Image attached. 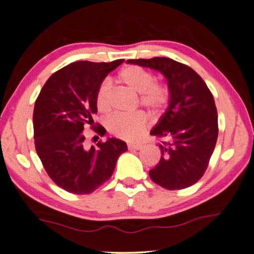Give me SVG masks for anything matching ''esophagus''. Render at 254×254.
I'll list each match as a JSON object with an SVG mask.
<instances>
[{"label":"esophagus","mask_w":254,"mask_h":254,"mask_svg":"<svg viewBox=\"0 0 254 254\" xmlns=\"http://www.w3.org/2000/svg\"><path fill=\"white\" fill-rule=\"evenodd\" d=\"M142 147H143L142 144H131V143L128 144V149H130V150H140V149H142Z\"/></svg>","instance_id":"1"}]
</instances>
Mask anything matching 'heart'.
<instances>
[{"label": "heart", "mask_w": 254, "mask_h": 254, "mask_svg": "<svg viewBox=\"0 0 254 254\" xmlns=\"http://www.w3.org/2000/svg\"><path fill=\"white\" fill-rule=\"evenodd\" d=\"M118 81L135 93H140V104L150 113H157L168 105L170 99L169 88L162 83L155 82L150 71L137 67L127 65L118 74ZM96 105L100 113L111 110V86L103 83L96 95ZM107 128L116 136L134 142L141 137L145 128L143 114H116L107 121Z\"/></svg>", "instance_id": "b5f03b06"}]
</instances>
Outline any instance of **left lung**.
<instances>
[{
    "label": "left lung",
    "instance_id": "left-lung-1",
    "mask_svg": "<svg viewBox=\"0 0 254 254\" xmlns=\"http://www.w3.org/2000/svg\"><path fill=\"white\" fill-rule=\"evenodd\" d=\"M164 75L170 91L169 106L150 134L163 138L162 157L149 171L150 178L166 190L194 185L206 171L218 135L214 97L202 78L169 58L128 60Z\"/></svg>",
    "mask_w": 254,
    "mask_h": 254
}]
</instances>
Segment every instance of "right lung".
<instances>
[{
    "instance_id": "add662e5",
    "label": "right lung",
    "mask_w": 254,
    "mask_h": 254,
    "mask_svg": "<svg viewBox=\"0 0 254 254\" xmlns=\"http://www.w3.org/2000/svg\"><path fill=\"white\" fill-rule=\"evenodd\" d=\"M123 62H72L47 79L34 104L37 154L50 178L69 193H92L111 178L119 156L127 151L126 142L116 137L86 149L83 134L86 126L96 127L98 88ZM97 129L104 133L105 128Z\"/></svg>"
}]
</instances>
